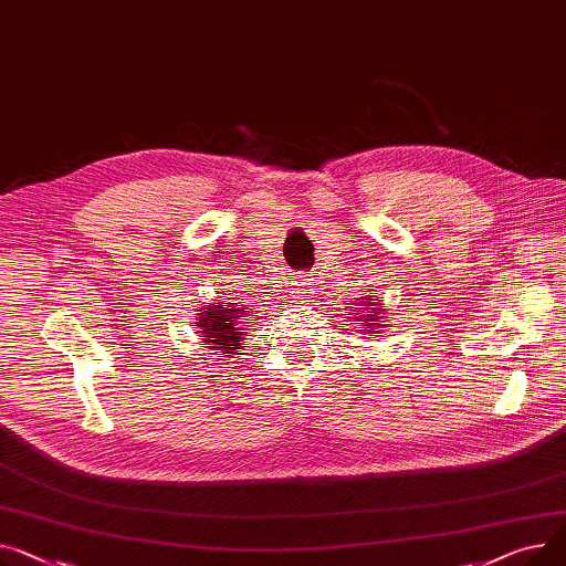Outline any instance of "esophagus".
I'll list each match as a JSON object with an SVG mask.
<instances>
[{"label":"esophagus","instance_id":"34e87169","mask_svg":"<svg viewBox=\"0 0 566 566\" xmlns=\"http://www.w3.org/2000/svg\"><path fill=\"white\" fill-rule=\"evenodd\" d=\"M292 287H290V296L292 298H296L298 304H306V302H311V298L315 296V283L313 281H308V279H296V281H292L290 283Z\"/></svg>","mask_w":566,"mask_h":566}]
</instances>
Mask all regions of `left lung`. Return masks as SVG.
<instances>
[{"label": "left lung", "instance_id": "obj_1", "mask_svg": "<svg viewBox=\"0 0 566 566\" xmlns=\"http://www.w3.org/2000/svg\"><path fill=\"white\" fill-rule=\"evenodd\" d=\"M365 294L363 296H358L356 302H352L349 306H345V311H349V322L354 324V331H358L360 336H370L373 331H384L386 328V306L381 304L384 302V296H377L375 298V294L370 292L368 294V290H363Z\"/></svg>", "mask_w": 566, "mask_h": 566}]
</instances>
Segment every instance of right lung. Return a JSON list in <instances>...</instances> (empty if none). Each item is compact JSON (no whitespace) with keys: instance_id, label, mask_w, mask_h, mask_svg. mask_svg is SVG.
Returning <instances> with one entry per match:
<instances>
[{"instance_id":"1","label":"right lung","mask_w":566,"mask_h":566,"mask_svg":"<svg viewBox=\"0 0 566 566\" xmlns=\"http://www.w3.org/2000/svg\"><path fill=\"white\" fill-rule=\"evenodd\" d=\"M251 315L249 306L240 304H208L206 308L198 311V322H193L196 334L201 336L198 340L210 345V349H219L223 356L232 358L242 349V343L247 340V317Z\"/></svg>"}]
</instances>
